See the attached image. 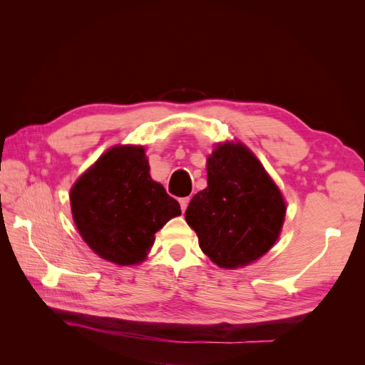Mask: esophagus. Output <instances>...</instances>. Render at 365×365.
<instances>
[{"mask_svg": "<svg viewBox=\"0 0 365 365\" xmlns=\"http://www.w3.org/2000/svg\"><path fill=\"white\" fill-rule=\"evenodd\" d=\"M189 202H190V197H181V200H180V205H181L182 213L185 212V208H187V205H189Z\"/></svg>", "mask_w": 365, "mask_h": 365, "instance_id": "obj_1", "label": "esophagus"}]
</instances>
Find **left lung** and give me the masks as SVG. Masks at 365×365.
I'll return each instance as SVG.
<instances>
[{
	"label": "left lung",
	"instance_id": "left-lung-1",
	"mask_svg": "<svg viewBox=\"0 0 365 365\" xmlns=\"http://www.w3.org/2000/svg\"><path fill=\"white\" fill-rule=\"evenodd\" d=\"M284 216L283 193L254 152L239 140L216 143L207 187L185 210L205 256L224 269L247 267L275 245Z\"/></svg>",
	"mask_w": 365,
	"mask_h": 365
}]
</instances>
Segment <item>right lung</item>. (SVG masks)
Listing matches in <instances>:
<instances>
[{
    "mask_svg": "<svg viewBox=\"0 0 365 365\" xmlns=\"http://www.w3.org/2000/svg\"><path fill=\"white\" fill-rule=\"evenodd\" d=\"M70 204L85 244L120 267L145 262L157 231L181 215L178 201L150 178L141 145H115L102 153L73 184Z\"/></svg>",
    "mask_w": 365,
    "mask_h": 365,
    "instance_id": "1",
    "label": "right lung"
}]
</instances>
